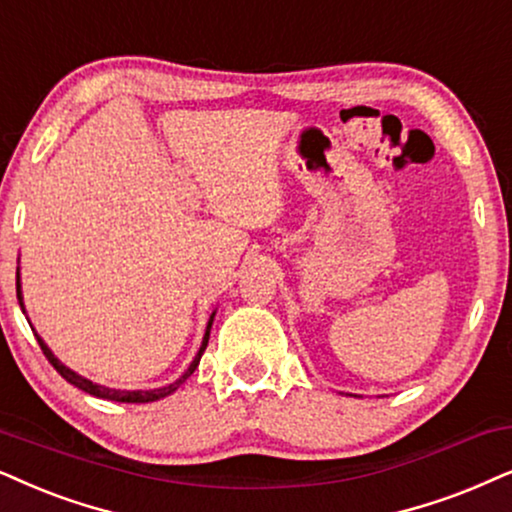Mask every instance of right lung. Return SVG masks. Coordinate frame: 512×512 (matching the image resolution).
Segmentation results:
<instances>
[{"mask_svg": "<svg viewBox=\"0 0 512 512\" xmlns=\"http://www.w3.org/2000/svg\"><path fill=\"white\" fill-rule=\"evenodd\" d=\"M16 294H18V303H21V308H23V313H25V305H23V289H21V268L16 270ZM214 317H216V310L214 313H211V317H209V322H207V329H204V338H202V345H199V350H197V355H195V360L190 362V367L183 371V376L181 378H176L174 383H169V386H162V388H152V390H117V388H108V386H101V383H94V381H89V378L86 376H82V374H77V371H72L70 367H65V364L58 360L56 355L51 353V348L49 345L44 343V338L37 334L35 329V336H37V343H39V348H42V353L46 355V360H49L51 364H53V369L58 371V374H61L65 381L68 383H72V386L75 388H79V390H84V393H89V395H94V397H103V400H110V402H129V404H145V402H155V400H162V397H167V395H171V393H176L178 390V386H181V383H185L188 381V378L192 376V371L197 369V364H199V360H202V355H204V350H207V343H209V334H211V324H214ZM30 322V320H28Z\"/></svg>", "mask_w": 512, "mask_h": 512, "instance_id": "obj_1", "label": "right lung"}]
</instances>
